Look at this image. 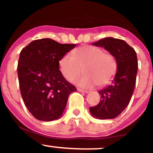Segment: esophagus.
<instances>
[{"label":"esophagus","mask_w":153,"mask_h":153,"mask_svg":"<svg viewBox=\"0 0 153 153\" xmlns=\"http://www.w3.org/2000/svg\"><path fill=\"white\" fill-rule=\"evenodd\" d=\"M78 91H79V92H81V93H85V94H88V93L89 92L88 91L83 90V89H81V88H78Z\"/></svg>","instance_id":"1"}]
</instances>
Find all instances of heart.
I'll list each match as a JSON object with an SVG mask.
<instances>
[{
	"label": "heart",
	"mask_w": 153,
	"mask_h": 153,
	"mask_svg": "<svg viewBox=\"0 0 153 153\" xmlns=\"http://www.w3.org/2000/svg\"><path fill=\"white\" fill-rule=\"evenodd\" d=\"M59 69L66 80L71 81L82 73L81 78L75 83L82 88H91L97 85L103 87L108 85L114 78L117 62L114 56L104 52L100 47L87 45L75 49L65 54L59 61Z\"/></svg>",
	"instance_id": "1"
}]
</instances>
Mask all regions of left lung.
<instances>
[{
  "label": "left lung",
  "mask_w": 153,
  "mask_h": 153,
  "mask_svg": "<svg viewBox=\"0 0 153 153\" xmlns=\"http://www.w3.org/2000/svg\"><path fill=\"white\" fill-rule=\"evenodd\" d=\"M103 47L114 56L117 62V73L111 84L99 91L101 100L90 112L99 119H114L126 108L134 90L138 63L134 49L125 41L106 37L92 44Z\"/></svg>",
  "instance_id": "left-lung-1"
}]
</instances>
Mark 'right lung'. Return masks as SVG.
Segmentation results:
<instances>
[{"mask_svg": "<svg viewBox=\"0 0 153 153\" xmlns=\"http://www.w3.org/2000/svg\"><path fill=\"white\" fill-rule=\"evenodd\" d=\"M75 45L41 39L21 52L17 67L21 94L26 108L38 120L59 119L69 95L77 91L59 70V59Z\"/></svg>", "mask_w": 153, "mask_h": 153, "instance_id": "obj_1", "label": "right lung"}]
</instances>
